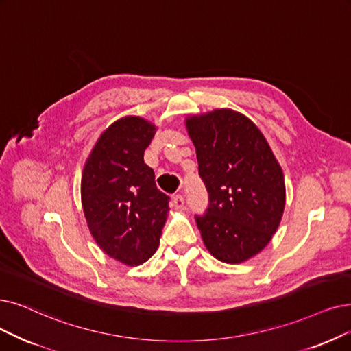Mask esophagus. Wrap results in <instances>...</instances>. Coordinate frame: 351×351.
<instances>
[{
    "label": "esophagus",
    "mask_w": 351,
    "mask_h": 351,
    "mask_svg": "<svg viewBox=\"0 0 351 351\" xmlns=\"http://www.w3.org/2000/svg\"><path fill=\"white\" fill-rule=\"evenodd\" d=\"M173 207L176 210H183L184 208V197L181 194H177L173 197Z\"/></svg>",
    "instance_id": "1"
}]
</instances>
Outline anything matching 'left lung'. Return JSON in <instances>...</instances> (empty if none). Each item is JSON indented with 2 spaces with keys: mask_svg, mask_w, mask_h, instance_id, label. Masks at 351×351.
<instances>
[{
  "mask_svg": "<svg viewBox=\"0 0 351 351\" xmlns=\"http://www.w3.org/2000/svg\"><path fill=\"white\" fill-rule=\"evenodd\" d=\"M208 207L195 216L204 246L224 263H242L269 243L285 208L282 168L256 125L241 112L187 117Z\"/></svg>",
  "mask_w": 351,
  "mask_h": 351,
  "instance_id": "8db88e82",
  "label": "left lung"
}]
</instances>
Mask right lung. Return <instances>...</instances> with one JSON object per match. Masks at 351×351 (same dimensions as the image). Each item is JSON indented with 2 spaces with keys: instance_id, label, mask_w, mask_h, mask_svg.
Wrapping results in <instances>:
<instances>
[{
  "instance_id": "obj_1",
  "label": "right lung",
  "mask_w": 351,
  "mask_h": 351,
  "mask_svg": "<svg viewBox=\"0 0 351 351\" xmlns=\"http://www.w3.org/2000/svg\"><path fill=\"white\" fill-rule=\"evenodd\" d=\"M157 128L125 117L97 139L83 167L82 206L96 243L115 261L138 266L160 245L170 197L156 186L144 151Z\"/></svg>"
}]
</instances>
